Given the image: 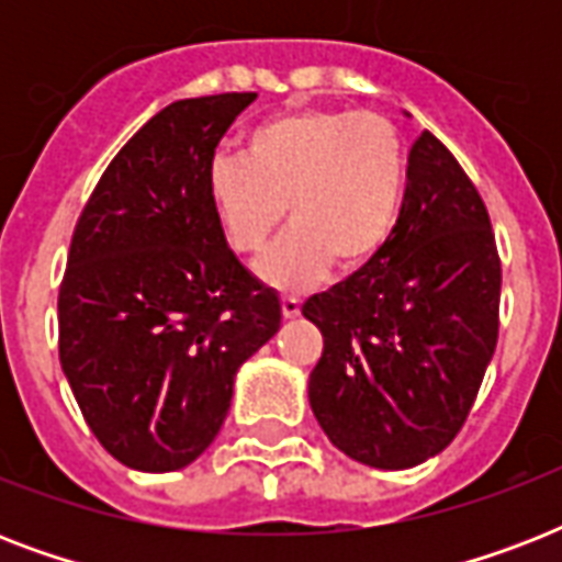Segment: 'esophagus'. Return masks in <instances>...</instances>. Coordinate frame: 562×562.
Here are the masks:
<instances>
[{"instance_id":"34e87169","label":"esophagus","mask_w":562,"mask_h":562,"mask_svg":"<svg viewBox=\"0 0 562 562\" xmlns=\"http://www.w3.org/2000/svg\"><path fill=\"white\" fill-rule=\"evenodd\" d=\"M282 317H297L300 315V300L297 297H282Z\"/></svg>"}]
</instances>
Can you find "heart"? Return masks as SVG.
Listing matches in <instances>:
<instances>
[{
  "instance_id": "1",
  "label": "heart",
  "mask_w": 562,
  "mask_h": 562,
  "mask_svg": "<svg viewBox=\"0 0 562 562\" xmlns=\"http://www.w3.org/2000/svg\"><path fill=\"white\" fill-rule=\"evenodd\" d=\"M408 157L400 127L373 110H285L250 127L241 160L210 169V206L238 256L262 254L259 277L282 291L312 289L335 268H368L400 224Z\"/></svg>"
}]
</instances>
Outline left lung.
Masks as SVG:
<instances>
[{"instance_id":"1","label":"left lung","mask_w":562,"mask_h":562,"mask_svg":"<svg viewBox=\"0 0 562 562\" xmlns=\"http://www.w3.org/2000/svg\"><path fill=\"white\" fill-rule=\"evenodd\" d=\"M498 297L487 206L452 151L423 131L391 241L368 268L303 303L324 335L308 402L326 437L375 470L443 452L496 350Z\"/></svg>"}]
</instances>
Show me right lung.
<instances>
[{
  "label": "right lung",
  "instance_id": "1",
  "mask_svg": "<svg viewBox=\"0 0 562 562\" xmlns=\"http://www.w3.org/2000/svg\"><path fill=\"white\" fill-rule=\"evenodd\" d=\"M256 92L175 101L110 160L75 224L57 291V350L99 443L171 472L215 440L233 379L280 329L210 206L221 136Z\"/></svg>",
  "mask_w": 562,
  "mask_h": 562
}]
</instances>
